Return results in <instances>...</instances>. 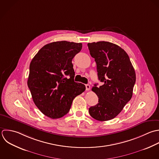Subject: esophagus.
I'll list each match as a JSON object with an SVG mask.
<instances>
[{
    "instance_id": "obj_1",
    "label": "esophagus",
    "mask_w": 159,
    "mask_h": 159,
    "mask_svg": "<svg viewBox=\"0 0 159 159\" xmlns=\"http://www.w3.org/2000/svg\"><path fill=\"white\" fill-rule=\"evenodd\" d=\"M85 87H86V90H89L90 89V86L89 84H86Z\"/></svg>"
}]
</instances>
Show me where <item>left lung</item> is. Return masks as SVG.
I'll return each mask as SVG.
<instances>
[{
    "label": "left lung",
    "mask_w": 159,
    "mask_h": 159,
    "mask_svg": "<svg viewBox=\"0 0 159 159\" xmlns=\"http://www.w3.org/2000/svg\"><path fill=\"white\" fill-rule=\"evenodd\" d=\"M90 54L97 63L98 80L103 85L92 88L98 103L89 110L90 116L100 121L115 118L131 99L136 73L129 56L119 46L107 41L88 43Z\"/></svg>",
    "instance_id": "8db88e82"
}]
</instances>
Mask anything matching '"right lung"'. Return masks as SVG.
<instances>
[{
	"instance_id": "add662e5",
	"label": "right lung",
	"mask_w": 159,
	"mask_h": 159,
	"mask_svg": "<svg viewBox=\"0 0 159 159\" xmlns=\"http://www.w3.org/2000/svg\"><path fill=\"white\" fill-rule=\"evenodd\" d=\"M82 44L66 41L46 44L33 58L27 81L38 108L52 119L60 118L69 111L73 100L85 90L74 82L72 60Z\"/></svg>"
}]
</instances>
